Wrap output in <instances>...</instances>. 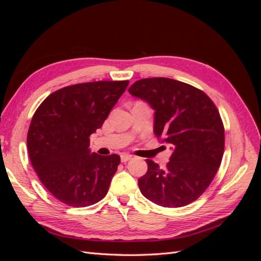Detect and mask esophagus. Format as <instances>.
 Instances as JSON below:
<instances>
[{
	"label": "esophagus",
	"mask_w": 261,
	"mask_h": 261,
	"mask_svg": "<svg viewBox=\"0 0 261 261\" xmlns=\"http://www.w3.org/2000/svg\"><path fill=\"white\" fill-rule=\"evenodd\" d=\"M132 159V155L130 154H127V153H123L121 155V161L122 162H127L128 160Z\"/></svg>",
	"instance_id": "34e87169"
}]
</instances>
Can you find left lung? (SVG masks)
Returning a JSON list of instances; mask_svg holds the SVG:
<instances>
[{"label":"left lung","instance_id":"1","mask_svg":"<svg viewBox=\"0 0 261 261\" xmlns=\"http://www.w3.org/2000/svg\"><path fill=\"white\" fill-rule=\"evenodd\" d=\"M153 111V133L171 146L167 168L147 160L138 179L147 199L167 208L183 207L206 191L222 160L224 128L216 106L201 90L164 77L145 78L128 89Z\"/></svg>","mask_w":261,"mask_h":261}]
</instances>
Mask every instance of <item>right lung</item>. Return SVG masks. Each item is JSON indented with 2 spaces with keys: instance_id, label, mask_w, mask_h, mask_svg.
I'll return each mask as SVG.
<instances>
[{
  "instance_id": "add662e5",
  "label": "right lung",
  "mask_w": 261,
  "mask_h": 261,
  "mask_svg": "<svg viewBox=\"0 0 261 261\" xmlns=\"http://www.w3.org/2000/svg\"><path fill=\"white\" fill-rule=\"evenodd\" d=\"M128 83L68 86L50 94L34 114L27 136L30 161L44 187L63 203L87 207L107 195L121 158L91 152L89 137Z\"/></svg>"
}]
</instances>
